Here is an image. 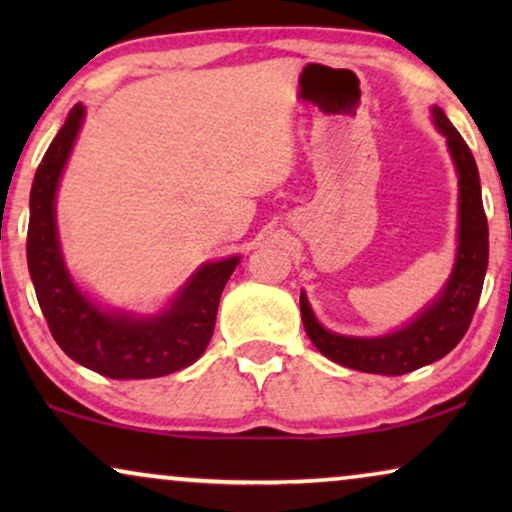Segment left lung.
I'll list each match as a JSON object with an SVG mask.
<instances>
[{
    "label": "left lung",
    "instance_id": "8db88e82",
    "mask_svg": "<svg viewBox=\"0 0 512 512\" xmlns=\"http://www.w3.org/2000/svg\"><path fill=\"white\" fill-rule=\"evenodd\" d=\"M433 121L450 146L459 174V247L450 282L440 296L410 324L380 338H352L326 331L314 317L305 293H300V314L307 338L328 359L361 373L405 375L450 354L471 326L478 307L489 258V230L482 207L480 174L464 137L447 121L443 109H431Z\"/></svg>",
    "mask_w": 512,
    "mask_h": 512
}]
</instances>
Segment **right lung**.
Listing matches in <instances>:
<instances>
[{
	"label": "right lung",
	"instance_id": "1",
	"mask_svg": "<svg viewBox=\"0 0 512 512\" xmlns=\"http://www.w3.org/2000/svg\"><path fill=\"white\" fill-rule=\"evenodd\" d=\"M86 109L74 104L32 181L27 268L41 312L62 352L111 380H149L191 366L212 340L221 291L240 256L205 263L170 307L153 317L109 312L81 293L62 261L55 193Z\"/></svg>",
	"mask_w": 512,
	"mask_h": 512
}]
</instances>
